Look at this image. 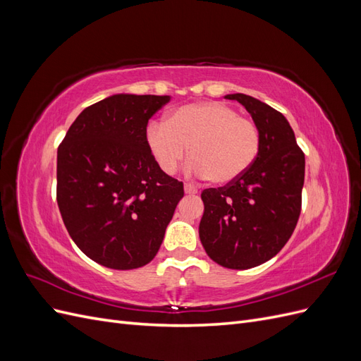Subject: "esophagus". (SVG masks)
I'll use <instances>...</instances> for the list:
<instances>
[{
    "mask_svg": "<svg viewBox=\"0 0 361 361\" xmlns=\"http://www.w3.org/2000/svg\"><path fill=\"white\" fill-rule=\"evenodd\" d=\"M183 190H185V194H190V195H194V194H197L199 191H197V188L194 187V185H191V183H187L183 187Z\"/></svg>",
    "mask_w": 361,
    "mask_h": 361,
    "instance_id": "1",
    "label": "esophagus"
}]
</instances>
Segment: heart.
I'll list each match as a JSON object with an SVG mask.
<instances>
[{
	"mask_svg": "<svg viewBox=\"0 0 361 361\" xmlns=\"http://www.w3.org/2000/svg\"><path fill=\"white\" fill-rule=\"evenodd\" d=\"M146 143L158 166L173 173L190 147L188 167L215 183H231L253 166L260 149L257 126L231 105L207 101L174 110L166 123H150Z\"/></svg>",
	"mask_w": 361,
	"mask_h": 361,
	"instance_id": "heart-1",
	"label": "heart"
}]
</instances>
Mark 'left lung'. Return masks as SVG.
<instances>
[{"instance_id":"left-lung-1","label":"left lung","mask_w":361,"mask_h":361,"mask_svg":"<svg viewBox=\"0 0 361 361\" xmlns=\"http://www.w3.org/2000/svg\"><path fill=\"white\" fill-rule=\"evenodd\" d=\"M224 97L238 101L253 118L260 149L241 178L202 192L199 236L218 265L248 269L274 257L297 226L305 159L281 113L244 93Z\"/></svg>"}]
</instances>
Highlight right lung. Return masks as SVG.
<instances>
[{"instance_id": "obj_1", "label": "right lung", "mask_w": 361, "mask_h": 361, "mask_svg": "<svg viewBox=\"0 0 361 361\" xmlns=\"http://www.w3.org/2000/svg\"><path fill=\"white\" fill-rule=\"evenodd\" d=\"M170 96L118 93L75 118L57 152V203L73 243L111 269L158 253L183 183L164 173L146 143L149 118Z\"/></svg>"}]
</instances>
